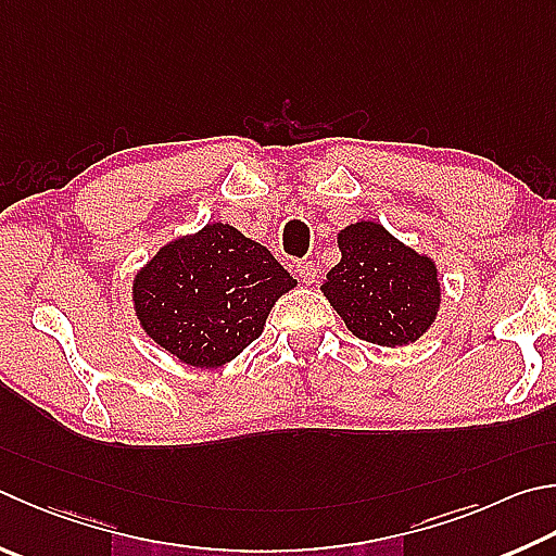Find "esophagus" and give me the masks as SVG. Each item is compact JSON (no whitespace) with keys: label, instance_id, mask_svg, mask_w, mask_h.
Segmentation results:
<instances>
[{"label":"esophagus","instance_id":"esophagus-1","mask_svg":"<svg viewBox=\"0 0 556 556\" xmlns=\"http://www.w3.org/2000/svg\"><path fill=\"white\" fill-rule=\"evenodd\" d=\"M294 271L296 275L306 281V285H313V281H316V275H318V269H316V265H313L311 260H301V262H296L294 265Z\"/></svg>","mask_w":556,"mask_h":556}]
</instances>
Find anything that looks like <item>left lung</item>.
<instances>
[{
	"label": "left lung",
	"instance_id": "1",
	"mask_svg": "<svg viewBox=\"0 0 556 556\" xmlns=\"http://www.w3.org/2000/svg\"><path fill=\"white\" fill-rule=\"evenodd\" d=\"M342 257L320 285L348 330L381 348L416 342L440 308L435 262L403 245L377 220L338 233Z\"/></svg>",
	"mask_w": 556,
	"mask_h": 556
}]
</instances>
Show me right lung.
I'll list each match as a JSON object with an SVG mask.
<instances>
[{
  "mask_svg": "<svg viewBox=\"0 0 556 556\" xmlns=\"http://www.w3.org/2000/svg\"><path fill=\"white\" fill-rule=\"evenodd\" d=\"M296 279L275 255L228 224L181 236L138 271L140 328L189 367L214 369L262 336L275 301Z\"/></svg>",
  "mask_w": 556,
  "mask_h": 556,
  "instance_id": "obj_1",
  "label": "right lung"
}]
</instances>
